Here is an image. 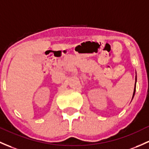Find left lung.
Instances as JSON below:
<instances>
[{"label":"left lung","instance_id":"1","mask_svg":"<svg viewBox=\"0 0 149 149\" xmlns=\"http://www.w3.org/2000/svg\"><path fill=\"white\" fill-rule=\"evenodd\" d=\"M136 82H135V86H134V93H133V97L132 99L134 98V95H135V92H136Z\"/></svg>","mask_w":149,"mask_h":149}]
</instances>
